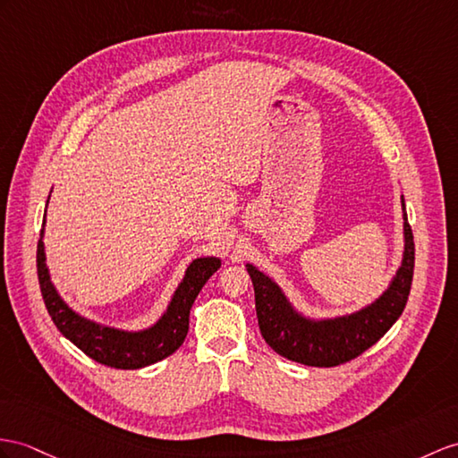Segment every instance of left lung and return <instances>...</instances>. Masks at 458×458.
Segmentation results:
<instances>
[{
    "instance_id": "1",
    "label": "left lung",
    "mask_w": 458,
    "mask_h": 458,
    "mask_svg": "<svg viewBox=\"0 0 458 458\" xmlns=\"http://www.w3.org/2000/svg\"><path fill=\"white\" fill-rule=\"evenodd\" d=\"M400 202L404 219L403 260L385 292L353 313L309 317L292 303L274 277L247 262L259 327L274 352L303 365L334 367L358 358L394 325L406 307L414 276V235L408 225L404 196H400Z\"/></svg>"
}]
</instances>
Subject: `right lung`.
<instances>
[{"mask_svg": "<svg viewBox=\"0 0 458 458\" xmlns=\"http://www.w3.org/2000/svg\"><path fill=\"white\" fill-rule=\"evenodd\" d=\"M44 225H47V216H44L37 249L38 284L44 305H47L55 328L65 338L91 360L116 367V369H140V367L169 358L171 353L181 348L188 334V320H191L194 301L202 292L204 284L221 266L217 256H199L186 266V272L181 284L176 285L169 305L153 325L141 330H122L85 318L65 303V299L55 289L50 277L47 252H44Z\"/></svg>", "mask_w": 458, "mask_h": 458, "instance_id": "right-lung-1", "label": "right lung"}]
</instances>
